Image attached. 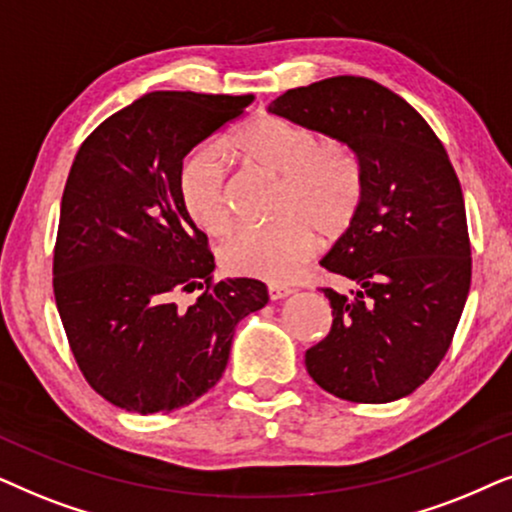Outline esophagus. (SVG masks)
<instances>
[{
	"mask_svg": "<svg viewBox=\"0 0 512 512\" xmlns=\"http://www.w3.org/2000/svg\"><path fill=\"white\" fill-rule=\"evenodd\" d=\"M292 292H295V290L288 288V285H278V283H271V285H269V297L274 299V302H276V299H285V297H290Z\"/></svg>",
	"mask_w": 512,
	"mask_h": 512,
	"instance_id": "esophagus-1",
	"label": "esophagus"
}]
</instances>
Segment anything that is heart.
<instances>
[{
    "label": "heart",
    "mask_w": 512,
    "mask_h": 512,
    "mask_svg": "<svg viewBox=\"0 0 512 512\" xmlns=\"http://www.w3.org/2000/svg\"><path fill=\"white\" fill-rule=\"evenodd\" d=\"M229 147L252 166L281 177L271 227H248L220 250L222 267L238 276L283 283L302 269L318 245L344 234L363 201V173L344 142L318 138L309 126L271 117L250 119L229 138ZM187 215L210 236L234 227L227 170L215 154H192L180 177Z\"/></svg>",
    "instance_id": "heart-1"
}]
</instances>
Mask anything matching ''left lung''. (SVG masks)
<instances>
[{
  "instance_id": "obj_1",
  "label": "left lung",
  "mask_w": 512,
  "mask_h": 512,
  "mask_svg": "<svg viewBox=\"0 0 512 512\" xmlns=\"http://www.w3.org/2000/svg\"><path fill=\"white\" fill-rule=\"evenodd\" d=\"M269 112L344 142L363 173L358 213L320 260L356 288H323L332 327L306 370L351 403L405 398L445 358L470 290L466 206L445 147L410 102L365 77L292 88Z\"/></svg>"
}]
</instances>
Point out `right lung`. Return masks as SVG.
Masks as SVG:
<instances>
[{
    "label": "right lung",
    "mask_w": 512,
    "mask_h": 512,
    "mask_svg": "<svg viewBox=\"0 0 512 512\" xmlns=\"http://www.w3.org/2000/svg\"><path fill=\"white\" fill-rule=\"evenodd\" d=\"M255 95L154 91L102 121L60 203L53 295L95 393L121 410L173 412L220 381L238 320L269 302L255 278L215 283L208 236L180 194L182 161ZM201 289L189 307L182 291Z\"/></svg>",
    "instance_id": "obj_1"
}]
</instances>
